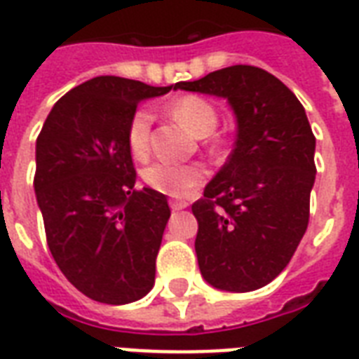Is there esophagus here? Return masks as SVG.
<instances>
[{"mask_svg":"<svg viewBox=\"0 0 359 359\" xmlns=\"http://www.w3.org/2000/svg\"><path fill=\"white\" fill-rule=\"evenodd\" d=\"M169 205H171V209L173 210H182L188 207V203H186V201H179V199H171V201H169Z\"/></svg>","mask_w":359,"mask_h":359,"instance_id":"obj_1","label":"esophagus"}]
</instances>
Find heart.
<instances>
[{"mask_svg":"<svg viewBox=\"0 0 359 359\" xmlns=\"http://www.w3.org/2000/svg\"><path fill=\"white\" fill-rule=\"evenodd\" d=\"M171 113L186 130L194 135L207 137L212 133L218 124V113L209 101L199 95L180 97L171 107ZM154 114L149 107L137 109L128 124V147L133 158L143 160L150 149V130H152ZM207 177V171L199 163H175V161H152L143 169L144 184L152 190L171 196L186 198L196 190Z\"/></svg>","mask_w":359,"mask_h":359,"instance_id":"heart-1","label":"heart"}]
</instances>
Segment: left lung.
I'll use <instances>...</instances> for the list:
<instances>
[{"instance_id": "obj_1", "label": "left lung", "mask_w": 359, "mask_h": 359, "mask_svg": "<svg viewBox=\"0 0 359 359\" xmlns=\"http://www.w3.org/2000/svg\"><path fill=\"white\" fill-rule=\"evenodd\" d=\"M228 100L237 137L228 161L191 205L201 275L226 292H252L277 278L309 226L316 139L305 109L277 76L231 65L175 90Z\"/></svg>"}]
</instances>
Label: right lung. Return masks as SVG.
Instances as JSON below:
<instances>
[{
	"instance_id": "add662e5",
	"label": "right lung",
	"mask_w": 359,
	"mask_h": 359,
	"mask_svg": "<svg viewBox=\"0 0 359 359\" xmlns=\"http://www.w3.org/2000/svg\"><path fill=\"white\" fill-rule=\"evenodd\" d=\"M175 86L95 76L56 101L35 143V198L65 278L90 299L126 305L154 286L168 198L133 190L128 124Z\"/></svg>"
}]
</instances>
